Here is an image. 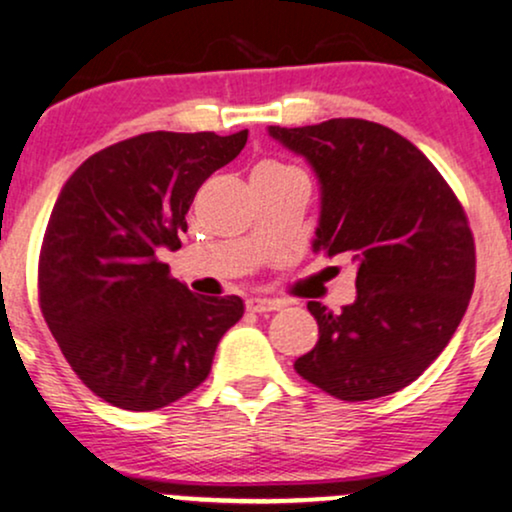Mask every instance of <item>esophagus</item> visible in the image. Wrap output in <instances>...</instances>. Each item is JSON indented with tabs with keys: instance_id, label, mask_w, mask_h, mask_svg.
<instances>
[{
	"instance_id": "1",
	"label": "esophagus",
	"mask_w": 512,
	"mask_h": 512,
	"mask_svg": "<svg viewBox=\"0 0 512 512\" xmlns=\"http://www.w3.org/2000/svg\"><path fill=\"white\" fill-rule=\"evenodd\" d=\"M245 308H248L250 313H272V310L281 308V303L272 301V298H248V301H245Z\"/></svg>"
}]
</instances>
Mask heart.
<instances>
[{"mask_svg": "<svg viewBox=\"0 0 512 512\" xmlns=\"http://www.w3.org/2000/svg\"><path fill=\"white\" fill-rule=\"evenodd\" d=\"M255 170H274V173H286V170H296V168L284 166V163H279V161H262Z\"/></svg>", "mask_w": 512, "mask_h": 512, "instance_id": "obj_1", "label": "heart"}]
</instances>
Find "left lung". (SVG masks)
I'll list each match as a JSON object with an SVG mask.
<instances>
[{"mask_svg": "<svg viewBox=\"0 0 512 512\" xmlns=\"http://www.w3.org/2000/svg\"><path fill=\"white\" fill-rule=\"evenodd\" d=\"M269 134L308 158L322 185L315 250L358 262L354 303L339 313L308 303L320 339L293 368L344 402L392 395L436 361L472 298L477 248L460 199L378 122L337 117Z\"/></svg>", "mask_w": 512, "mask_h": 512, "instance_id": "left-lung-1", "label": "left lung"}]
</instances>
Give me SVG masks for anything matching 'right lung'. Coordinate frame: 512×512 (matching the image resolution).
I'll return each mask as SVG.
<instances>
[{
  "label": "right lung",
  "instance_id": "1",
  "mask_svg": "<svg viewBox=\"0 0 512 512\" xmlns=\"http://www.w3.org/2000/svg\"><path fill=\"white\" fill-rule=\"evenodd\" d=\"M248 129L146 132L86 158L62 187L38 257V303L64 358L93 395L154 411L207 380L238 296H197L170 276L202 182L231 163Z\"/></svg>",
  "mask_w": 512,
  "mask_h": 512
}]
</instances>
